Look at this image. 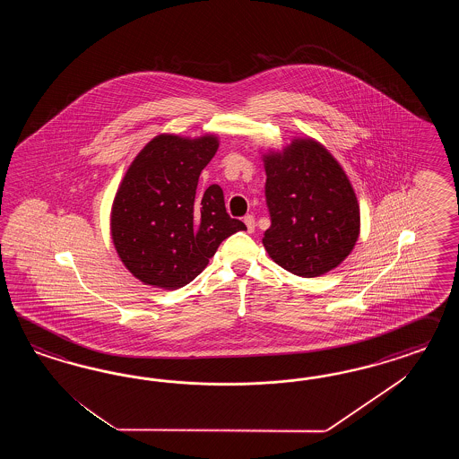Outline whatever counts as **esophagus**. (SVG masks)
Instances as JSON below:
<instances>
[{
  "mask_svg": "<svg viewBox=\"0 0 459 459\" xmlns=\"http://www.w3.org/2000/svg\"><path fill=\"white\" fill-rule=\"evenodd\" d=\"M244 223H246V227H247V232H254V229H255V221H254V217H252V215H246V217H244Z\"/></svg>",
  "mask_w": 459,
  "mask_h": 459,
  "instance_id": "esophagus-1",
  "label": "esophagus"
}]
</instances>
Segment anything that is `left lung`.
I'll list each match as a JSON object with an SVG mask.
<instances>
[{"mask_svg": "<svg viewBox=\"0 0 459 459\" xmlns=\"http://www.w3.org/2000/svg\"><path fill=\"white\" fill-rule=\"evenodd\" d=\"M271 259L301 278H316L347 259L360 234V207L343 168L315 139H292L264 154Z\"/></svg>", "mask_w": 459, "mask_h": 459, "instance_id": "1", "label": "left lung"}]
</instances>
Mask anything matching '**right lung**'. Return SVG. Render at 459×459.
I'll return each mask as SVG.
<instances>
[{
  "instance_id": "add662e5",
  "label": "right lung",
  "mask_w": 459,
  "mask_h": 459,
  "mask_svg": "<svg viewBox=\"0 0 459 459\" xmlns=\"http://www.w3.org/2000/svg\"><path fill=\"white\" fill-rule=\"evenodd\" d=\"M217 148L213 134H160L127 168L112 204L111 236L123 264L141 282L183 288L222 240L247 229L227 213L219 185L196 188Z\"/></svg>"
}]
</instances>
